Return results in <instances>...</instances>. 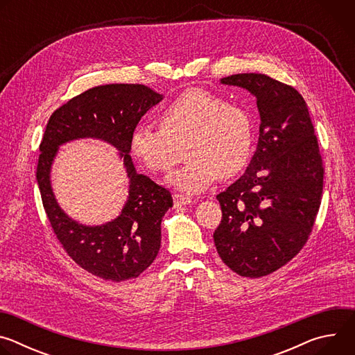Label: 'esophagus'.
<instances>
[{
    "mask_svg": "<svg viewBox=\"0 0 355 355\" xmlns=\"http://www.w3.org/2000/svg\"><path fill=\"white\" fill-rule=\"evenodd\" d=\"M191 202H192L191 198L184 196V195H180V193H174V207H175V208L184 207V205H189Z\"/></svg>",
    "mask_w": 355,
    "mask_h": 355,
    "instance_id": "34e87169",
    "label": "esophagus"
}]
</instances>
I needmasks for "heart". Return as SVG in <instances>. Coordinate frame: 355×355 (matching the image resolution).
<instances>
[{"mask_svg": "<svg viewBox=\"0 0 355 355\" xmlns=\"http://www.w3.org/2000/svg\"><path fill=\"white\" fill-rule=\"evenodd\" d=\"M159 121L162 128L135 126L130 153L150 173H167L185 144L187 164L167 178L184 193H200L220 175L233 177L251 156L254 136L248 114L207 89L185 91L160 112Z\"/></svg>", "mask_w": 355, "mask_h": 355, "instance_id": "b5f03b06", "label": "heart"}]
</instances>
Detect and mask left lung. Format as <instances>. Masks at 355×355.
Returning <instances> with one entry per match:
<instances>
[{"label":"left lung","mask_w":355,"mask_h":355,"mask_svg":"<svg viewBox=\"0 0 355 355\" xmlns=\"http://www.w3.org/2000/svg\"><path fill=\"white\" fill-rule=\"evenodd\" d=\"M220 84L256 96L261 123L245 173L216 196L222 222L214 240L232 271L259 278L305 245L320 207L323 163L308 105L293 87L256 73L229 76Z\"/></svg>","instance_id":"left-lung-1"}]
</instances>
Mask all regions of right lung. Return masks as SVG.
I'll return each instance as SVG.
<instances>
[{"mask_svg":"<svg viewBox=\"0 0 355 355\" xmlns=\"http://www.w3.org/2000/svg\"><path fill=\"white\" fill-rule=\"evenodd\" d=\"M162 99V94L143 84L92 87L52 114L39 147L36 178L53 232L81 268L107 281L139 277L159 254L162 220L173 207V196L136 171L129 139L141 116ZM78 138H98L115 146L130 178L128 199L120 216L104 225L89 227L71 220L51 188L49 174L58 147Z\"/></svg>","mask_w":355,"mask_h":355,"instance_id":"1","label":"right lung"}]
</instances>
